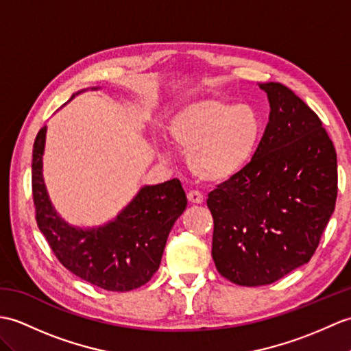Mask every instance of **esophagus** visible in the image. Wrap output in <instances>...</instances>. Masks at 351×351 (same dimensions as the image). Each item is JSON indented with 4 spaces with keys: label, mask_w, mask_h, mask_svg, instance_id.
<instances>
[{
    "label": "esophagus",
    "mask_w": 351,
    "mask_h": 351,
    "mask_svg": "<svg viewBox=\"0 0 351 351\" xmlns=\"http://www.w3.org/2000/svg\"><path fill=\"white\" fill-rule=\"evenodd\" d=\"M186 197H189V202L193 203V205H200L203 202V195L199 191H194V190L186 194Z\"/></svg>",
    "instance_id": "obj_1"
}]
</instances>
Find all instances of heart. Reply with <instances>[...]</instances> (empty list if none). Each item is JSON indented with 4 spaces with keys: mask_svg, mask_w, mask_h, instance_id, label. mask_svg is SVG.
Listing matches in <instances>:
<instances>
[{
    "mask_svg": "<svg viewBox=\"0 0 351 351\" xmlns=\"http://www.w3.org/2000/svg\"><path fill=\"white\" fill-rule=\"evenodd\" d=\"M169 141L186 152V165L205 182L236 178L254 158L263 121L248 104L199 99L176 108L166 122Z\"/></svg>",
    "mask_w": 351,
    "mask_h": 351,
    "instance_id": "1",
    "label": "heart"
}]
</instances>
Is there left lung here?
<instances>
[{"mask_svg": "<svg viewBox=\"0 0 351 351\" xmlns=\"http://www.w3.org/2000/svg\"><path fill=\"white\" fill-rule=\"evenodd\" d=\"M258 86L271 112L256 156L206 200L218 272L247 287L309 262L338 194L337 152L320 118L282 84Z\"/></svg>", "mask_w": 351, "mask_h": 351, "instance_id": "1", "label": "left lung"}]
</instances>
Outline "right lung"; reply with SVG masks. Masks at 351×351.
<instances>
[{"instance_id": "right-lung-1", "label": "right lung", "mask_w": 351, "mask_h": 351, "mask_svg": "<svg viewBox=\"0 0 351 351\" xmlns=\"http://www.w3.org/2000/svg\"><path fill=\"white\" fill-rule=\"evenodd\" d=\"M46 127L40 130L32 148V197L38 229L55 256L70 272L100 289L130 291L143 286L158 271L167 236L186 208L181 182L170 179L142 186L133 200L103 226H71L56 213L46 190Z\"/></svg>"}]
</instances>
